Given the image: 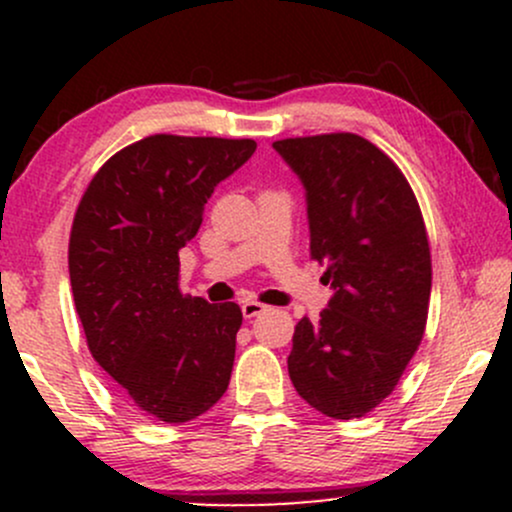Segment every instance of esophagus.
Wrapping results in <instances>:
<instances>
[{"instance_id": "esophagus-1", "label": "esophagus", "mask_w": 512, "mask_h": 512, "mask_svg": "<svg viewBox=\"0 0 512 512\" xmlns=\"http://www.w3.org/2000/svg\"><path fill=\"white\" fill-rule=\"evenodd\" d=\"M240 308H243L245 320H252V317L262 315L264 310H267V305L260 303V301H255V298H248V301H243V305H240Z\"/></svg>"}]
</instances>
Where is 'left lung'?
Here are the masks:
<instances>
[{
  "mask_svg": "<svg viewBox=\"0 0 512 512\" xmlns=\"http://www.w3.org/2000/svg\"><path fill=\"white\" fill-rule=\"evenodd\" d=\"M305 187L310 257L334 289L293 332L289 375L310 407L361 419L392 395L424 339L431 248L419 202L390 156L351 132L279 139Z\"/></svg>",
  "mask_w": 512,
  "mask_h": 512,
  "instance_id": "obj_1",
  "label": "left lung"
}]
</instances>
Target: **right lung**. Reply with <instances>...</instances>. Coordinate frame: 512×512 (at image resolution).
Segmentation results:
<instances>
[{
	"label": "right lung",
	"instance_id": "right-lung-1",
	"mask_svg": "<svg viewBox=\"0 0 512 512\" xmlns=\"http://www.w3.org/2000/svg\"><path fill=\"white\" fill-rule=\"evenodd\" d=\"M255 149L154 134L110 156L74 214L69 279L88 351L132 407L166 424L197 419L228 390L243 313L182 296L178 252Z\"/></svg>",
	"mask_w": 512,
	"mask_h": 512
}]
</instances>
